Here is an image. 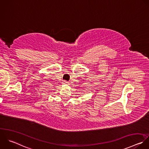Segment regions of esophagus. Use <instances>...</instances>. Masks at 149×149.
<instances>
[{"mask_svg":"<svg viewBox=\"0 0 149 149\" xmlns=\"http://www.w3.org/2000/svg\"><path fill=\"white\" fill-rule=\"evenodd\" d=\"M63 84H67V85H68V84H69V83H68L67 81H63Z\"/></svg>","mask_w":149,"mask_h":149,"instance_id":"esophagus-1","label":"esophagus"}]
</instances>
